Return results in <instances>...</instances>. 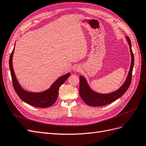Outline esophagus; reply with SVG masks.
<instances>
[{"label":"esophagus","mask_w":146,"mask_h":146,"mask_svg":"<svg viewBox=\"0 0 146 146\" xmlns=\"http://www.w3.org/2000/svg\"><path fill=\"white\" fill-rule=\"evenodd\" d=\"M81 70V68L80 66H76L74 68V70L76 72H79Z\"/></svg>","instance_id":"34e87169"}]
</instances>
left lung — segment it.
<instances>
[{
  "mask_svg": "<svg viewBox=\"0 0 146 146\" xmlns=\"http://www.w3.org/2000/svg\"><path fill=\"white\" fill-rule=\"evenodd\" d=\"M125 38L129 45L131 60L129 72L124 83L122 84V86L118 90L115 91L110 92L108 94H101L92 90L90 85H88V83L87 82L86 78L82 76H80V78H79V80H80L79 94H80L82 100L88 105L91 106V107H100V106L108 105L113 102L114 101H115L119 98H120L126 92L128 88H129L131 83L132 71H133L134 66V56L131 50L130 39L129 37L127 36H125Z\"/></svg>",
  "mask_w": 146,
  "mask_h": 146,
  "instance_id": "8db88e82",
  "label": "left lung"
}]
</instances>
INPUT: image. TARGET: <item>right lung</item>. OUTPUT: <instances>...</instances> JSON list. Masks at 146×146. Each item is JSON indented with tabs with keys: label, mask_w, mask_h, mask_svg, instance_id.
<instances>
[{
	"label": "right lung",
	"mask_w": 146,
	"mask_h": 146,
	"mask_svg": "<svg viewBox=\"0 0 146 146\" xmlns=\"http://www.w3.org/2000/svg\"><path fill=\"white\" fill-rule=\"evenodd\" d=\"M15 47L10 56L9 65L12 78L13 87L19 98L30 105L38 108H47L54 104L58 96V90L62 84L70 76V73L66 74L56 80L48 90L42 92H33L24 90L17 81L13 67V56Z\"/></svg>",
	"instance_id": "obj_1"
}]
</instances>
